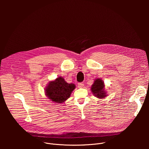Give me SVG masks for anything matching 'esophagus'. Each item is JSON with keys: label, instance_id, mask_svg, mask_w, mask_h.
I'll return each instance as SVG.
<instances>
[{"label": "esophagus", "instance_id": "obj_1", "mask_svg": "<svg viewBox=\"0 0 149 149\" xmlns=\"http://www.w3.org/2000/svg\"><path fill=\"white\" fill-rule=\"evenodd\" d=\"M84 83L83 82H79V83H78V88H82L83 87H84Z\"/></svg>", "mask_w": 149, "mask_h": 149}]
</instances>
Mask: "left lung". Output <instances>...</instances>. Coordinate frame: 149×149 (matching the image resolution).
<instances>
[{
    "instance_id": "8db88e82",
    "label": "left lung",
    "mask_w": 149,
    "mask_h": 149,
    "mask_svg": "<svg viewBox=\"0 0 149 149\" xmlns=\"http://www.w3.org/2000/svg\"><path fill=\"white\" fill-rule=\"evenodd\" d=\"M91 91L94 95L98 98H104L106 96V92L104 90V84L103 81L100 78L95 79L94 82L91 86Z\"/></svg>"
}]
</instances>
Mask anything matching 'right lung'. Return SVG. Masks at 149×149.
Returning a JSON list of instances; mask_svg holds the SVG:
<instances>
[{
    "label": "right lung",
    "instance_id": "obj_1",
    "mask_svg": "<svg viewBox=\"0 0 149 149\" xmlns=\"http://www.w3.org/2000/svg\"><path fill=\"white\" fill-rule=\"evenodd\" d=\"M75 88L74 84H68L62 77L50 81L45 88V94L51 101L62 103L70 98Z\"/></svg>",
    "mask_w": 149,
    "mask_h": 149
}]
</instances>
